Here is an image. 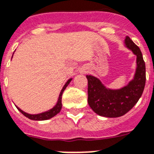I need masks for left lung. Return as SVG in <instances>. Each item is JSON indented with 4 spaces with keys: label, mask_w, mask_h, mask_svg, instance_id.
<instances>
[{
    "label": "left lung",
    "mask_w": 154,
    "mask_h": 154,
    "mask_svg": "<svg viewBox=\"0 0 154 154\" xmlns=\"http://www.w3.org/2000/svg\"><path fill=\"white\" fill-rule=\"evenodd\" d=\"M125 44L137 56V69L134 79L123 88L110 90L96 77L87 75L88 102L97 114L106 117H119L127 113L139 101L146 84V65L139 48L127 36Z\"/></svg>",
    "instance_id": "1"
}]
</instances>
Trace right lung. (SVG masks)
<instances>
[{"label":"right lung","instance_id":"1","mask_svg":"<svg viewBox=\"0 0 154 154\" xmlns=\"http://www.w3.org/2000/svg\"><path fill=\"white\" fill-rule=\"evenodd\" d=\"M71 80L72 79H69L67 81L66 83L65 84V85H64V87L63 88V89H62L61 92H60V95H59V100H58L57 102V104L55 106L53 107L52 109H51L50 110L47 111V112H45V113H39V114H29V113H25V112H23L22 109H20L19 108V107H17V109H19L20 112H21L22 113H23L25 117H28L29 119H30V120H33V121H45V120H48V119H50L51 118V117H53L54 116H55V115L57 114V113H59V112H60V110H61L62 109V95H63V91H64V90L66 89V88L68 86V85L69 84V82L71 81Z\"/></svg>","mask_w":154,"mask_h":154}]
</instances>
